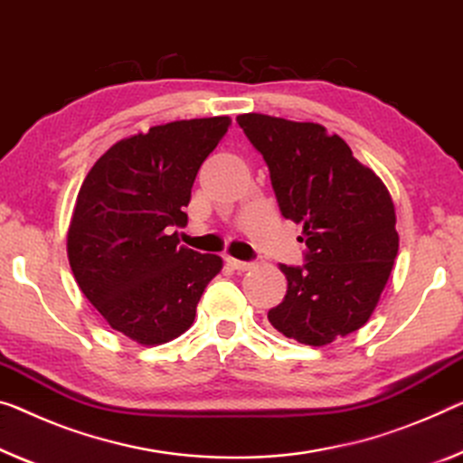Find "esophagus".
Returning a JSON list of instances; mask_svg holds the SVG:
<instances>
[{"mask_svg":"<svg viewBox=\"0 0 463 463\" xmlns=\"http://www.w3.org/2000/svg\"><path fill=\"white\" fill-rule=\"evenodd\" d=\"M227 262L236 269V271H248V269L252 267V262H246V260H238V259H227Z\"/></svg>","mask_w":463,"mask_h":463,"instance_id":"obj_1","label":"esophagus"}]
</instances>
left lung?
<instances>
[{"label":"left lung","mask_w":463,"mask_h":463,"mask_svg":"<svg viewBox=\"0 0 463 463\" xmlns=\"http://www.w3.org/2000/svg\"><path fill=\"white\" fill-rule=\"evenodd\" d=\"M267 161L281 215L302 223L306 265L288 279L269 323L289 339L323 347L371 318L400 248L385 184L337 134L315 122L241 113L236 118Z\"/></svg>","instance_id":"1"}]
</instances>
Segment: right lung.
<instances>
[{
	"label": "right lung",
	"mask_w": 463,
	"mask_h": 463,
	"mask_svg": "<svg viewBox=\"0 0 463 463\" xmlns=\"http://www.w3.org/2000/svg\"><path fill=\"white\" fill-rule=\"evenodd\" d=\"M227 116L180 119L116 142L97 159L68 227L74 279L111 329L161 345L190 329L196 304L222 271L217 254L180 246L192 184L225 137Z\"/></svg>",
	"instance_id": "obj_1"
}]
</instances>
